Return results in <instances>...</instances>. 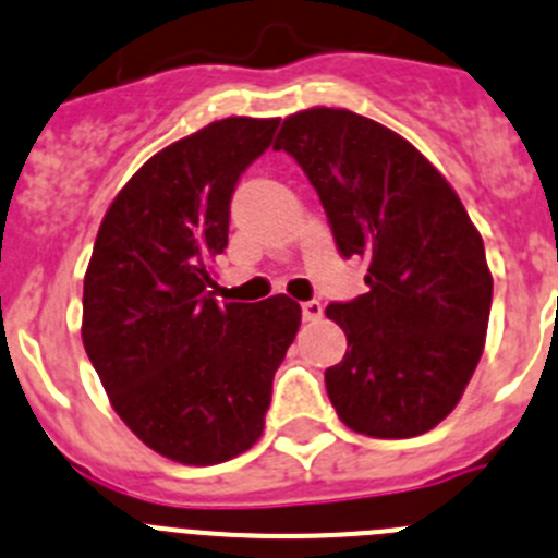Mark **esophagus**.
Masks as SVG:
<instances>
[{
	"instance_id": "34e87169",
	"label": "esophagus",
	"mask_w": 558,
	"mask_h": 558,
	"mask_svg": "<svg viewBox=\"0 0 558 558\" xmlns=\"http://www.w3.org/2000/svg\"><path fill=\"white\" fill-rule=\"evenodd\" d=\"M324 315V307H322V302H304L302 304V318L304 322H318V318H322Z\"/></svg>"
}]
</instances>
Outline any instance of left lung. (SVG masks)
I'll list each match as a JSON object with an SVG mask.
<instances>
[{"mask_svg":"<svg viewBox=\"0 0 558 558\" xmlns=\"http://www.w3.org/2000/svg\"><path fill=\"white\" fill-rule=\"evenodd\" d=\"M274 147L315 186L340 256L368 263V293L327 307L347 332L324 374L340 422L372 438L433 430L489 327L492 274L470 215L411 142L347 108L293 113Z\"/></svg>","mask_w":558,"mask_h":558,"instance_id":"left-lung-1","label":"left lung"}]
</instances>
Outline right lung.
Wrapping results in <instances>:
<instances>
[{
  "label": "right lung",
  "instance_id": "1",
  "mask_svg": "<svg viewBox=\"0 0 558 558\" xmlns=\"http://www.w3.org/2000/svg\"><path fill=\"white\" fill-rule=\"evenodd\" d=\"M279 120L229 117L165 147L108 206L83 279V347L113 411L150 450L190 466L263 436L274 374L302 307L288 295L218 304L209 263L229 206Z\"/></svg>",
  "mask_w": 558,
  "mask_h": 558
}]
</instances>
